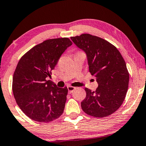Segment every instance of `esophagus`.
Instances as JSON below:
<instances>
[{"label": "esophagus", "mask_w": 146, "mask_h": 146, "mask_svg": "<svg viewBox=\"0 0 146 146\" xmlns=\"http://www.w3.org/2000/svg\"><path fill=\"white\" fill-rule=\"evenodd\" d=\"M67 88H68V90H69V93H70V94L73 93V92H74V90L76 89V88H75V87H73V86H68Z\"/></svg>", "instance_id": "1"}]
</instances>
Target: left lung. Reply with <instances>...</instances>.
<instances>
[{
  "label": "left lung",
  "mask_w": 146,
  "mask_h": 146,
  "mask_svg": "<svg viewBox=\"0 0 146 146\" xmlns=\"http://www.w3.org/2000/svg\"><path fill=\"white\" fill-rule=\"evenodd\" d=\"M71 39L86 53L90 73L98 84L94 92L85 88L82 110L92 117H108L120 108L128 90L129 74L124 58L114 45L98 36L83 34Z\"/></svg>",
  "instance_id": "8db88e82"
}]
</instances>
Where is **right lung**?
Segmentation results:
<instances>
[{
	"instance_id": "add662e5",
	"label": "right lung",
	"mask_w": 146,
	"mask_h": 146,
	"mask_svg": "<svg viewBox=\"0 0 146 146\" xmlns=\"http://www.w3.org/2000/svg\"><path fill=\"white\" fill-rule=\"evenodd\" d=\"M72 45L68 38L45 40L20 58L13 77L17 104L26 116L40 123H49L63 113L68 89L60 88L47 77L62 53Z\"/></svg>"
}]
</instances>
